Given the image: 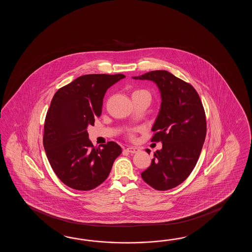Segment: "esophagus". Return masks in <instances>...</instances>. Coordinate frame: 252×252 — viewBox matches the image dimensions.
Segmentation results:
<instances>
[{
	"instance_id": "esophagus-1",
	"label": "esophagus",
	"mask_w": 252,
	"mask_h": 252,
	"mask_svg": "<svg viewBox=\"0 0 252 252\" xmlns=\"http://www.w3.org/2000/svg\"><path fill=\"white\" fill-rule=\"evenodd\" d=\"M126 150L129 152V153H131V154H134V153H138L139 151V148H136V147H128Z\"/></svg>"
}]
</instances>
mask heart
Returning <instances> with one entry per match:
<instances>
[{
  "mask_svg": "<svg viewBox=\"0 0 252 252\" xmlns=\"http://www.w3.org/2000/svg\"><path fill=\"white\" fill-rule=\"evenodd\" d=\"M150 94L148 92L146 91V90H142V89H139V90H135V91L132 93V95H136V94ZM128 138H130V139H133L134 138V130H129L128 132Z\"/></svg>",
  "mask_w": 252,
  "mask_h": 252,
  "instance_id": "1",
  "label": "heart"
}]
</instances>
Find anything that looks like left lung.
Returning <instances> with one entry per match:
<instances>
[{
    "label": "left lung",
    "instance_id": "obj_1",
    "mask_svg": "<svg viewBox=\"0 0 252 252\" xmlns=\"http://www.w3.org/2000/svg\"><path fill=\"white\" fill-rule=\"evenodd\" d=\"M133 78L155 82L162 98L151 139L161 141L162 150L156 151L141 177L156 190H169L182 184L198 161L206 136L204 106L193 86L165 70Z\"/></svg>",
    "mask_w": 252,
    "mask_h": 252
}]
</instances>
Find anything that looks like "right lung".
I'll list each match as a JSON object with an SVG mask.
<instances>
[{"mask_svg":"<svg viewBox=\"0 0 252 252\" xmlns=\"http://www.w3.org/2000/svg\"><path fill=\"white\" fill-rule=\"evenodd\" d=\"M125 75L92 74L77 77L54 94L44 124L43 146L57 177L69 188L88 191L107 178L122 148L109 141L94 148L87 126L102 113L108 88Z\"/></svg>","mask_w":252,"mask_h":252,"instance_id":"obj_1","label":"right lung"}]
</instances>
